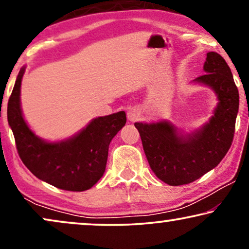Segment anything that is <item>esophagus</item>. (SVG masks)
Segmentation results:
<instances>
[{"label":"esophagus","instance_id":"1","mask_svg":"<svg viewBox=\"0 0 249 249\" xmlns=\"http://www.w3.org/2000/svg\"><path fill=\"white\" fill-rule=\"evenodd\" d=\"M141 110H139L138 107H130L127 112V118L128 120L130 122H135L137 121L139 118H141Z\"/></svg>","mask_w":249,"mask_h":249}]
</instances>
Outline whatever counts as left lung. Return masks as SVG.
<instances>
[{
    "label": "left lung",
    "instance_id": "8db88e82",
    "mask_svg": "<svg viewBox=\"0 0 249 249\" xmlns=\"http://www.w3.org/2000/svg\"><path fill=\"white\" fill-rule=\"evenodd\" d=\"M205 74L193 80L211 88L217 104L202 127L185 132L172 122H136L152 171L170 186L190 183L219 164L229 151L234 135L239 93L226 60L206 53Z\"/></svg>",
    "mask_w": 249,
    "mask_h": 249
}]
</instances>
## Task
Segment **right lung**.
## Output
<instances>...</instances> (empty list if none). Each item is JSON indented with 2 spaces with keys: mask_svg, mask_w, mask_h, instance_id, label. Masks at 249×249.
I'll use <instances>...</instances> for the list:
<instances>
[{
  "mask_svg": "<svg viewBox=\"0 0 249 249\" xmlns=\"http://www.w3.org/2000/svg\"><path fill=\"white\" fill-rule=\"evenodd\" d=\"M25 70V66L20 69L8 103V122L20 159L34 176L56 188L70 192L90 189L104 175L108 145L125 124V112L95 118L63 141H45L23 118L20 93Z\"/></svg>",
  "mask_w": 249,
  "mask_h": 249,
  "instance_id": "right-lung-1",
  "label": "right lung"
}]
</instances>
